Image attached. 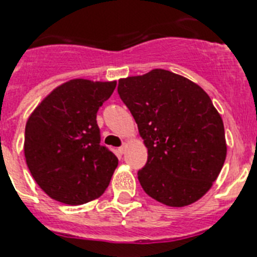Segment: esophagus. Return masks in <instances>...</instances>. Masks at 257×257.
<instances>
[{
    "label": "esophagus",
    "mask_w": 257,
    "mask_h": 257,
    "mask_svg": "<svg viewBox=\"0 0 257 257\" xmlns=\"http://www.w3.org/2000/svg\"><path fill=\"white\" fill-rule=\"evenodd\" d=\"M126 151V144H124L122 146L119 147V153L120 154H124Z\"/></svg>",
    "instance_id": "34e87169"
}]
</instances>
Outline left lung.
I'll return each instance as SVG.
<instances>
[{"instance_id": "1", "label": "left lung", "mask_w": 257, "mask_h": 257, "mask_svg": "<svg viewBox=\"0 0 257 257\" xmlns=\"http://www.w3.org/2000/svg\"><path fill=\"white\" fill-rule=\"evenodd\" d=\"M121 101L147 147L142 189L169 207H185L211 189L226 158L224 122L195 82L167 70L119 80Z\"/></svg>"}]
</instances>
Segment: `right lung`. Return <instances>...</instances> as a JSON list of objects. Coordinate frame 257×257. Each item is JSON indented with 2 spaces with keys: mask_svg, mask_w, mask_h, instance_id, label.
<instances>
[{
  "mask_svg": "<svg viewBox=\"0 0 257 257\" xmlns=\"http://www.w3.org/2000/svg\"><path fill=\"white\" fill-rule=\"evenodd\" d=\"M116 81L75 79L55 88L28 117L24 155L31 175L50 198L71 206L104 193L117 158L101 146L99 107Z\"/></svg>",
  "mask_w": 257,
  "mask_h": 257,
  "instance_id": "obj_1",
  "label": "right lung"
}]
</instances>
